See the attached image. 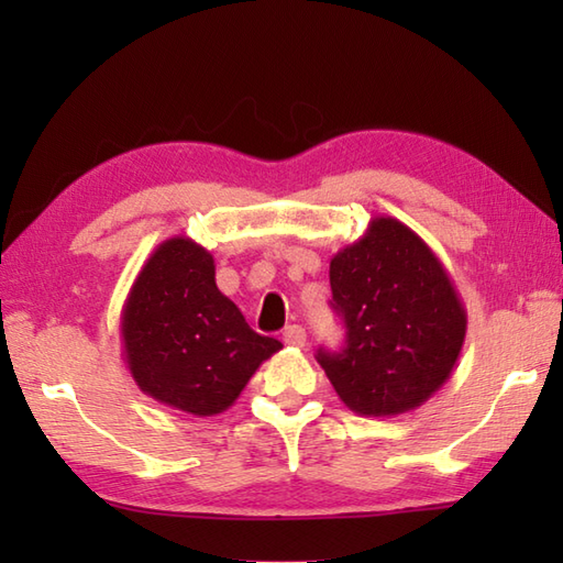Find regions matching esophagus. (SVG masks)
<instances>
[{"mask_svg": "<svg viewBox=\"0 0 563 563\" xmlns=\"http://www.w3.org/2000/svg\"><path fill=\"white\" fill-rule=\"evenodd\" d=\"M283 341L288 345H295V349H302L307 341V331L300 324H292L283 331Z\"/></svg>", "mask_w": 563, "mask_h": 563, "instance_id": "obj_1", "label": "esophagus"}]
</instances>
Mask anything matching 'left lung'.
Masks as SVG:
<instances>
[{"instance_id":"obj_1","label":"left lung","mask_w":563,"mask_h":563,"mask_svg":"<svg viewBox=\"0 0 563 563\" xmlns=\"http://www.w3.org/2000/svg\"><path fill=\"white\" fill-rule=\"evenodd\" d=\"M333 309L345 349L317 361L357 416L413 411L450 379L462 353L466 309L421 236L397 218H373L331 258Z\"/></svg>"}]
</instances>
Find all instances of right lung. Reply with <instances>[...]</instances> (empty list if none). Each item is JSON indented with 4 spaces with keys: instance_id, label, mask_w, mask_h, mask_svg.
Wrapping results in <instances>:
<instances>
[{
    "instance_id": "1",
    "label": "right lung",
    "mask_w": 563,
    "mask_h": 563,
    "mask_svg": "<svg viewBox=\"0 0 563 563\" xmlns=\"http://www.w3.org/2000/svg\"><path fill=\"white\" fill-rule=\"evenodd\" d=\"M125 365L135 385L172 409L218 416L263 361L283 349L246 324L214 283V258L188 236L152 251L121 312Z\"/></svg>"
}]
</instances>
